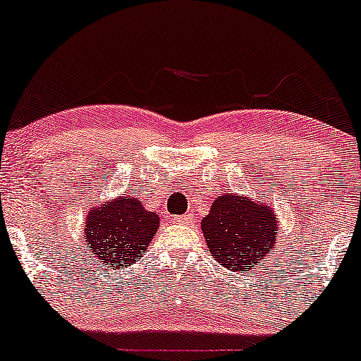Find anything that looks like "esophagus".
Segmentation results:
<instances>
[{"label": "esophagus", "mask_w": 361, "mask_h": 361, "mask_svg": "<svg viewBox=\"0 0 361 361\" xmlns=\"http://www.w3.org/2000/svg\"><path fill=\"white\" fill-rule=\"evenodd\" d=\"M174 220V224H190L192 221V218H190V214H180V216H174L173 218Z\"/></svg>", "instance_id": "34e87169"}]
</instances>
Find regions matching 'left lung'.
Instances as JSON below:
<instances>
[{
	"mask_svg": "<svg viewBox=\"0 0 361 361\" xmlns=\"http://www.w3.org/2000/svg\"><path fill=\"white\" fill-rule=\"evenodd\" d=\"M201 228L211 257L234 272L257 267L278 239L274 207L238 194L218 195Z\"/></svg>",
	"mask_w": 361,
	"mask_h": 361,
	"instance_id": "left-lung-1",
	"label": "left lung"
}]
</instances>
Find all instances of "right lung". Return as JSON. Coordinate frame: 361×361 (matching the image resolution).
<instances>
[{
    "label": "right lung",
    "mask_w": 361,
    "mask_h": 361,
    "mask_svg": "<svg viewBox=\"0 0 361 361\" xmlns=\"http://www.w3.org/2000/svg\"><path fill=\"white\" fill-rule=\"evenodd\" d=\"M159 221V214L145 209L141 199L120 195L89 211L83 241L108 267H129L148 250Z\"/></svg>",
    "instance_id": "1"
}]
</instances>
